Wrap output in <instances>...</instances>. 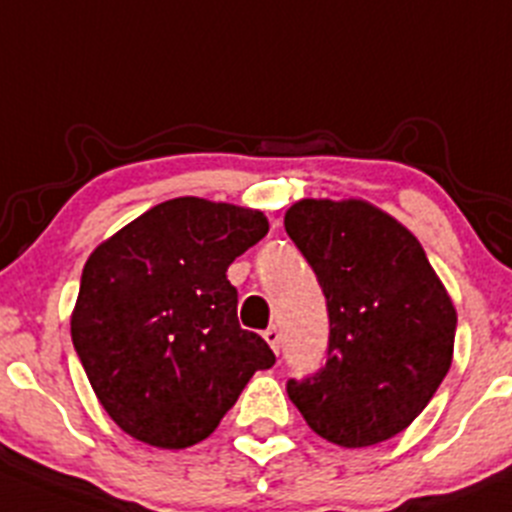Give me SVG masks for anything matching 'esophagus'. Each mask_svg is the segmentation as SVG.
Wrapping results in <instances>:
<instances>
[{
    "mask_svg": "<svg viewBox=\"0 0 512 512\" xmlns=\"http://www.w3.org/2000/svg\"><path fill=\"white\" fill-rule=\"evenodd\" d=\"M264 339H266V342H269V347L274 349L276 354H279V347H281V334H279V329H276V326H269V329H266V332H264Z\"/></svg>",
    "mask_w": 512,
    "mask_h": 512,
    "instance_id": "34e87169",
    "label": "esophagus"
}]
</instances>
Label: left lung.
Returning a JSON list of instances; mask_svg holds the SVG:
<instances>
[{
	"instance_id": "8db88e82",
	"label": "left lung",
	"mask_w": 512,
	"mask_h": 512,
	"mask_svg": "<svg viewBox=\"0 0 512 512\" xmlns=\"http://www.w3.org/2000/svg\"><path fill=\"white\" fill-rule=\"evenodd\" d=\"M284 226L329 311L326 364L289 379V399L334 445L389 440L425 410L450 369L455 306L420 241L367 201L304 198Z\"/></svg>"
}]
</instances>
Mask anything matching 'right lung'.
I'll return each instance as SVG.
<instances>
[{"label": "right lung", "mask_w": 512, "mask_h": 512, "mask_svg": "<svg viewBox=\"0 0 512 512\" xmlns=\"http://www.w3.org/2000/svg\"><path fill=\"white\" fill-rule=\"evenodd\" d=\"M269 233L261 211L173 198L90 253L72 344L100 405L145 445L206 440L276 357L238 324L228 266Z\"/></svg>", "instance_id": "obj_1"}]
</instances>
